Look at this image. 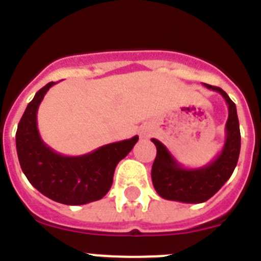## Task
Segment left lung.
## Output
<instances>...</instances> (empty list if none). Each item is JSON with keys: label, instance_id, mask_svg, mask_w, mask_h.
Segmentation results:
<instances>
[{"label": "left lung", "instance_id": "obj_1", "mask_svg": "<svg viewBox=\"0 0 261 261\" xmlns=\"http://www.w3.org/2000/svg\"><path fill=\"white\" fill-rule=\"evenodd\" d=\"M209 90L220 93L227 103L229 117L225 125V144L222 150L206 166L187 168L177 162L162 142L151 138L156 147L155 161L151 167V180L156 193L171 201L200 204L209 200L229 180L238 163L241 151V130L237 107L221 87L204 84Z\"/></svg>", "mask_w": 261, "mask_h": 261}]
</instances>
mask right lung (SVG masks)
I'll return each mask as SVG.
<instances>
[{
  "label": "right lung",
  "mask_w": 261,
  "mask_h": 261,
  "mask_svg": "<svg viewBox=\"0 0 261 261\" xmlns=\"http://www.w3.org/2000/svg\"><path fill=\"white\" fill-rule=\"evenodd\" d=\"M49 82L41 87L27 106L18 124L15 144L23 174L48 199L65 205H84L107 195L114 181L117 163L132 150L138 136L103 145L84 155H62L40 137L38 110Z\"/></svg>",
  "instance_id": "obj_1"
}]
</instances>
